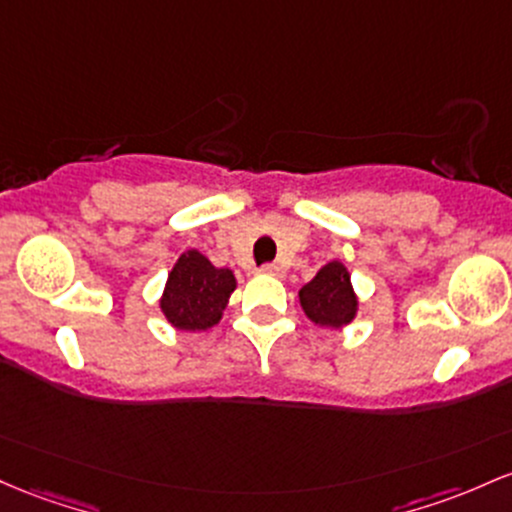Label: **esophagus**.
Returning a JSON list of instances; mask_svg holds the SVG:
<instances>
[{
	"instance_id": "1",
	"label": "esophagus",
	"mask_w": 512,
	"mask_h": 512,
	"mask_svg": "<svg viewBox=\"0 0 512 512\" xmlns=\"http://www.w3.org/2000/svg\"><path fill=\"white\" fill-rule=\"evenodd\" d=\"M260 272H262V274H274V277H282L284 269L279 267V265H274V262H269V265H262V267H260Z\"/></svg>"
}]
</instances>
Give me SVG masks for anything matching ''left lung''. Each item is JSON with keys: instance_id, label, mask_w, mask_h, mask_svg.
I'll return each mask as SVG.
<instances>
[{"instance_id": "1", "label": "left lung", "mask_w": 512, "mask_h": 512, "mask_svg": "<svg viewBox=\"0 0 512 512\" xmlns=\"http://www.w3.org/2000/svg\"><path fill=\"white\" fill-rule=\"evenodd\" d=\"M299 301L303 313L316 325H323V328L350 325L357 316L359 306L350 282V272L338 260L318 269L316 277L299 291Z\"/></svg>"}]
</instances>
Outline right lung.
Wrapping results in <instances>:
<instances>
[{"label":"right lung","instance_id":"add662e5","mask_svg":"<svg viewBox=\"0 0 512 512\" xmlns=\"http://www.w3.org/2000/svg\"><path fill=\"white\" fill-rule=\"evenodd\" d=\"M235 286L230 269L213 267L199 250H187L167 274L160 308L177 330H209L221 320Z\"/></svg>","mask_w":512,"mask_h":512}]
</instances>
